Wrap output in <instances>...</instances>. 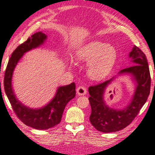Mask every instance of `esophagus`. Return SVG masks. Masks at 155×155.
<instances>
[{
    "label": "esophagus",
    "instance_id": "34e87169",
    "mask_svg": "<svg viewBox=\"0 0 155 155\" xmlns=\"http://www.w3.org/2000/svg\"><path fill=\"white\" fill-rule=\"evenodd\" d=\"M77 93L78 95L79 96L85 95L86 93H87V90H86V88L85 87H83V86H80V87H78L77 88Z\"/></svg>",
    "mask_w": 155,
    "mask_h": 155
}]
</instances>
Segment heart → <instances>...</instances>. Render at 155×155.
Wrapping results in <instances>:
<instances>
[{"label":"heart","mask_w":155,"mask_h":155,"mask_svg":"<svg viewBox=\"0 0 155 155\" xmlns=\"http://www.w3.org/2000/svg\"><path fill=\"white\" fill-rule=\"evenodd\" d=\"M76 57L78 61L89 63V77L94 80H101L109 74L114 66L117 51L111 44L92 40L78 47Z\"/></svg>","instance_id":"obj_1"}]
</instances>
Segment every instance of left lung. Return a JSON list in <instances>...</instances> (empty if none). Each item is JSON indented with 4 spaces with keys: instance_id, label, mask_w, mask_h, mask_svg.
<instances>
[{
    "instance_id": "1",
    "label": "left lung",
    "mask_w": 155,
    "mask_h": 155,
    "mask_svg": "<svg viewBox=\"0 0 155 155\" xmlns=\"http://www.w3.org/2000/svg\"><path fill=\"white\" fill-rule=\"evenodd\" d=\"M128 57L132 66L123 69L111 79L88 89L91 113L90 120L93 127L103 133L116 132L127 127L137 116L148 99L150 90V74L145 54L134 46ZM128 75L135 83L134 93L130 102L122 109H114L104 101L106 87L119 75Z\"/></svg>"
}]
</instances>
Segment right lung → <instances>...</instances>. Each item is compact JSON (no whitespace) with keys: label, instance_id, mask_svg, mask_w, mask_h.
Masks as SVG:
<instances>
[{"label":"right lung","instance_id":"add662e5","mask_svg":"<svg viewBox=\"0 0 155 155\" xmlns=\"http://www.w3.org/2000/svg\"><path fill=\"white\" fill-rule=\"evenodd\" d=\"M47 40V35L41 31L34 33L13 52L6 68L4 78L5 94L19 119L26 125L38 130L48 129L58 124L67 103L76 95L75 83L60 86L53 98L40 108H31L19 101L13 88L12 78L18 63L24 54L31 50L40 48Z\"/></svg>","mask_w":155,"mask_h":155}]
</instances>
